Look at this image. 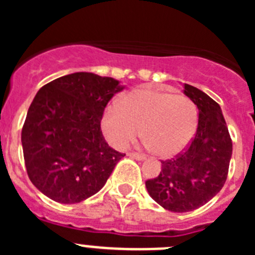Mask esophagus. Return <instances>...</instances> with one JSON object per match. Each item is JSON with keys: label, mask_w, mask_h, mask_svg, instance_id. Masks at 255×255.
<instances>
[{"label": "esophagus", "mask_w": 255, "mask_h": 255, "mask_svg": "<svg viewBox=\"0 0 255 255\" xmlns=\"http://www.w3.org/2000/svg\"><path fill=\"white\" fill-rule=\"evenodd\" d=\"M128 155H130L131 158L138 159V161H143V159H145V155L140 154V153H129V154H128Z\"/></svg>", "instance_id": "obj_1"}]
</instances>
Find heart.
<instances>
[{
  "mask_svg": "<svg viewBox=\"0 0 255 255\" xmlns=\"http://www.w3.org/2000/svg\"><path fill=\"white\" fill-rule=\"evenodd\" d=\"M198 124L197 107L188 97L154 88H136L108 106L102 131L108 143L125 149L140 135L154 154L168 158L188 147Z\"/></svg>",
  "mask_w": 255,
  "mask_h": 255,
  "instance_id": "heart-1",
  "label": "heart"
}]
</instances>
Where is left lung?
Here are the masks:
<instances>
[{"label":"left lung","mask_w":255,"mask_h":255,"mask_svg":"<svg viewBox=\"0 0 255 255\" xmlns=\"http://www.w3.org/2000/svg\"><path fill=\"white\" fill-rule=\"evenodd\" d=\"M184 94L198 107V128L185 152L162 161V170L145 181L148 193L171 212H190L208 203L224 186L233 141L221 107L204 92L184 84Z\"/></svg>","instance_id":"1"}]
</instances>
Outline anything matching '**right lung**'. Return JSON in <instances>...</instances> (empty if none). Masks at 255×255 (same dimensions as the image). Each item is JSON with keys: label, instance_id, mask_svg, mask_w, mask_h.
<instances>
[{"label": "right lung", "instance_id": "right-lung-1", "mask_svg": "<svg viewBox=\"0 0 255 255\" xmlns=\"http://www.w3.org/2000/svg\"><path fill=\"white\" fill-rule=\"evenodd\" d=\"M124 89L119 80L74 73L38 91L21 130L28 176L49 199L74 204L105 186L123 153L106 143L103 111Z\"/></svg>", "mask_w": 255, "mask_h": 255}]
</instances>
